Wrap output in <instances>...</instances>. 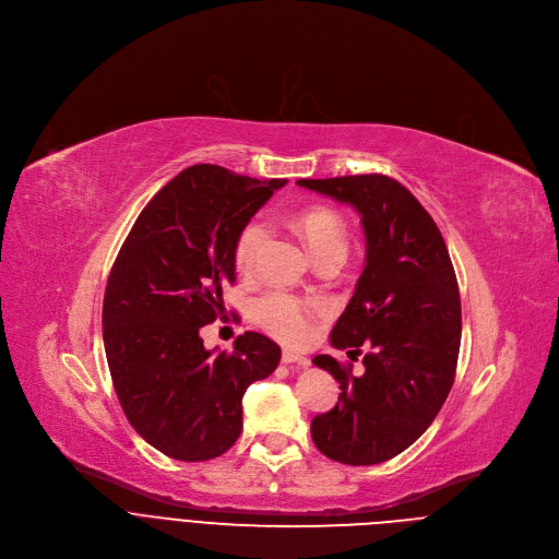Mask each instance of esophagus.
<instances>
[{
	"label": "esophagus",
	"instance_id": "esophagus-1",
	"mask_svg": "<svg viewBox=\"0 0 559 559\" xmlns=\"http://www.w3.org/2000/svg\"><path fill=\"white\" fill-rule=\"evenodd\" d=\"M283 364H294V366H298V368H308L310 366V361L306 359V357H300V354H296V352H292V349H283Z\"/></svg>",
	"mask_w": 559,
	"mask_h": 559
}]
</instances>
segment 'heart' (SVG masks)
<instances>
[{"mask_svg":"<svg viewBox=\"0 0 559 559\" xmlns=\"http://www.w3.org/2000/svg\"><path fill=\"white\" fill-rule=\"evenodd\" d=\"M298 229L302 238L308 240L312 253L328 249H343L347 242V229L341 214L328 207H314L298 216ZM267 238V225L261 218L249 221L234 245V261L240 272H249L257 263L259 251ZM257 319L272 334L283 338L285 343H302L310 336V325L302 312L300 300L285 292H270L257 302Z\"/></svg>","mask_w":559,"mask_h":559,"instance_id":"obj_1","label":"heart"}]
</instances>
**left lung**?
Segmentation results:
<instances>
[{"mask_svg": "<svg viewBox=\"0 0 559 559\" xmlns=\"http://www.w3.org/2000/svg\"><path fill=\"white\" fill-rule=\"evenodd\" d=\"M354 207L366 234V267L330 343L364 374L330 354L314 357L341 385L338 403L312 419L317 448L347 466H372L413 445L452 388L462 343V300L443 236L421 202L381 176L298 180Z\"/></svg>", "mask_w": 559, "mask_h": 559, "instance_id": "1", "label": "left lung"}]
</instances>
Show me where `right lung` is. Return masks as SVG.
Masks as SVG:
<instances>
[{
    "label": "right lung",
    "mask_w": 559,
    "mask_h": 559,
    "mask_svg": "<svg viewBox=\"0 0 559 559\" xmlns=\"http://www.w3.org/2000/svg\"><path fill=\"white\" fill-rule=\"evenodd\" d=\"M283 185L187 167L148 200L111 267L103 336L114 388L135 432L171 460L227 452L242 430L245 390L281 361L259 332L218 352L205 349L200 328L225 312L240 229Z\"/></svg>",
    "instance_id": "obj_1"
}]
</instances>
